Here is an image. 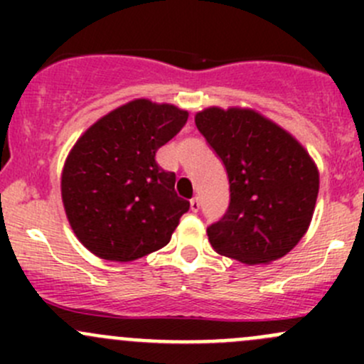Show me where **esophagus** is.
I'll use <instances>...</instances> for the list:
<instances>
[{"label": "esophagus", "instance_id": "1", "mask_svg": "<svg viewBox=\"0 0 364 364\" xmlns=\"http://www.w3.org/2000/svg\"><path fill=\"white\" fill-rule=\"evenodd\" d=\"M199 208H200L199 197H193V199L190 200V209H192L193 213H197V211H199Z\"/></svg>", "mask_w": 364, "mask_h": 364}]
</instances>
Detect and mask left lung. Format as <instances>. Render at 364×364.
<instances>
[{
	"label": "left lung",
	"instance_id": "1",
	"mask_svg": "<svg viewBox=\"0 0 364 364\" xmlns=\"http://www.w3.org/2000/svg\"><path fill=\"white\" fill-rule=\"evenodd\" d=\"M196 124L225 165L230 204L208 227L213 250L240 262L287 255L310 227L318 168L294 135L247 107H208Z\"/></svg>",
	"mask_w": 364,
	"mask_h": 364
}]
</instances>
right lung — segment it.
Masks as SVG:
<instances>
[{
    "label": "right lung",
    "instance_id": "add662e5",
    "mask_svg": "<svg viewBox=\"0 0 364 364\" xmlns=\"http://www.w3.org/2000/svg\"><path fill=\"white\" fill-rule=\"evenodd\" d=\"M186 119L185 109L135 98L77 139L61 172V199L73 234L91 253L130 262L171 241L190 203L155 155Z\"/></svg>",
    "mask_w": 364,
    "mask_h": 364
}]
</instances>
